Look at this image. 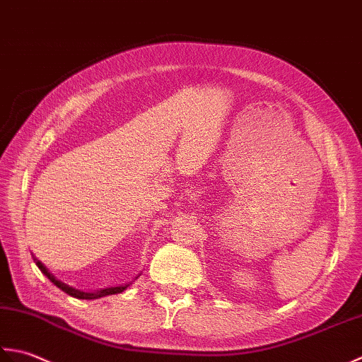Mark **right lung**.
Wrapping results in <instances>:
<instances>
[{"instance_id":"obj_1","label":"right lung","mask_w":362,"mask_h":362,"mask_svg":"<svg viewBox=\"0 0 362 362\" xmlns=\"http://www.w3.org/2000/svg\"><path fill=\"white\" fill-rule=\"evenodd\" d=\"M34 262H35V265L37 267L40 269V272L43 275H45L51 283H53L54 286H57L59 289L61 291H64L65 293H69V295H71V297H75V298H79V300H93V298H100V297H106V295H114V293H120V292H123L124 289H127V287L129 286H119V287H107V289H103V291H98V292H95V293H88V292H81V291H78V289H73V287H70V286H67V284H64L62 281H59V279L53 275V274H49L48 272V269L45 267V265H43L39 259H37V257L34 256Z\"/></svg>"}]
</instances>
